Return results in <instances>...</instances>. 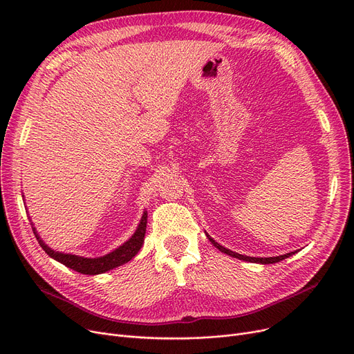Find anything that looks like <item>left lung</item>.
Masks as SVG:
<instances>
[{
	"label": "left lung",
	"instance_id": "1",
	"mask_svg": "<svg viewBox=\"0 0 354 354\" xmlns=\"http://www.w3.org/2000/svg\"><path fill=\"white\" fill-rule=\"evenodd\" d=\"M207 236H208V239L211 241V244H214V247H216L221 252H224V254H227V255H231V257H234V258H238V259H243V261H248V263H258V264H275V263H280V261H283V259H286V258H288V257H291V255H294L297 251H292V252H288V254H284V255H278V257H266V258H255V257H248V255H241V254H238V252H234V251H231V250H228V248H225V247H222V245H219L218 243H215V239L214 238H211L208 234H207Z\"/></svg>",
	"mask_w": 354,
	"mask_h": 354
}]
</instances>
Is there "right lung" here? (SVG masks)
<instances>
[{"label":"right lung","instance_id":"right-lung-1","mask_svg":"<svg viewBox=\"0 0 354 354\" xmlns=\"http://www.w3.org/2000/svg\"><path fill=\"white\" fill-rule=\"evenodd\" d=\"M146 224H147V211L143 212L135 234L130 236L124 244H122L120 247H118L116 250H113L103 257H96V258H87V257H80V255H74V254H64V252L54 251L44 243L41 236L37 234V230L34 227H32V231H34L37 241H39V244L41 245V248L47 252L48 257L55 259V261H59L63 266H66L74 271H77L80 274L96 275V274H103L106 271H110V270L129 263L130 259H132L139 252V250L143 245V241H145ZM31 225H34L32 222H31Z\"/></svg>","mask_w":354,"mask_h":354}]
</instances>
